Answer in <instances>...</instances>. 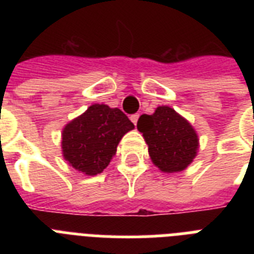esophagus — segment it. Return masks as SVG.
Returning a JSON list of instances; mask_svg holds the SVG:
<instances>
[{"mask_svg": "<svg viewBox=\"0 0 254 254\" xmlns=\"http://www.w3.org/2000/svg\"><path fill=\"white\" fill-rule=\"evenodd\" d=\"M138 117H139V115H137V113H135V115H131V116H130L131 123L134 124V125H137V121H138Z\"/></svg>", "mask_w": 254, "mask_h": 254, "instance_id": "34e87169", "label": "esophagus"}]
</instances>
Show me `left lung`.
I'll use <instances>...</instances> for the list:
<instances>
[{
  "label": "left lung",
  "mask_w": 254,
  "mask_h": 254,
  "mask_svg": "<svg viewBox=\"0 0 254 254\" xmlns=\"http://www.w3.org/2000/svg\"><path fill=\"white\" fill-rule=\"evenodd\" d=\"M137 129L142 133L151 162L167 174L179 173L192 163L199 150V135L173 108L162 105L153 115H142Z\"/></svg>",
  "instance_id": "left-lung-1"
}]
</instances>
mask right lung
<instances>
[{"mask_svg":"<svg viewBox=\"0 0 254 254\" xmlns=\"http://www.w3.org/2000/svg\"><path fill=\"white\" fill-rule=\"evenodd\" d=\"M134 125L119 108L93 104L62 131V153L69 166L84 175L103 173L120 141Z\"/></svg>","mask_w":254,"mask_h":254,"instance_id":"add662e5","label":"right lung"}]
</instances>
